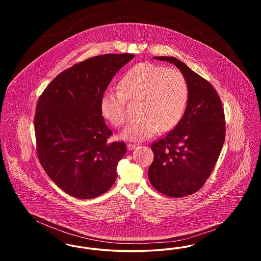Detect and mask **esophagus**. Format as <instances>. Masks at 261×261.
<instances>
[{"label": "esophagus", "instance_id": "34e87169", "mask_svg": "<svg viewBox=\"0 0 261 261\" xmlns=\"http://www.w3.org/2000/svg\"><path fill=\"white\" fill-rule=\"evenodd\" d=\"M127 148L129 150H133V149H136L137 145H135V144H127Z\"/></svg>", "mask_w": 261, "mask_h": 261}]
</instances>
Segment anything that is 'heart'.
<instances>
[{
  "mask_svg": "<svg viewBox=\"0 0 261 261\" xmlns=\"http://www.w3.org/2000/svg\"><path fill=\"white\" fill-rule=\"evenodd\" d=\"M190 89L185 75L176 68L151 62H138L121 75L118 90H107L100 98L102 116L115 127L126 121V100L138 101L139 118L130 122L121 138L141 142L158 130L169 131L186 112Z\"/></svg>",
  "mask_w": 261,
  "mask_h": 261,
  "instance_id": "heart-1",
  "label": "heart"
}]
</instances>
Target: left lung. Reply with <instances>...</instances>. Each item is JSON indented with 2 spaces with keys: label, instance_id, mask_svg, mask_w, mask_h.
Instances as JSON below:
<instances>
[{
  "label": "left lung",
  "instance_id": "obj_1",
  "mask_svg": "<svg viewBox=\"0 0 261 261\" xmlns=\"http://www.w3.org/2000/svg\"><path fill=\"white\" fill-rule=\"evenodd\" d=\"M154 59L173 63L185 75L190 98L179 123L151 144L149 182L163 195L182 198L199 191L216 164L226 134L223 107L211 83L184 62L173 57Z\"/></svg>",
  "mask_w": 261,
  "mask_h": 261
}]
</instances>
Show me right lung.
Masks as SVG:
<instances>
[{
    "mask_svg": "<svg viewBox=\"0 0 261 261\" xmlns=\"http://www.w3.org/2000/svg\"><path fill=\"white\" fill-rule=\"evenodd\" d=\"M133 54H107L78 62L58 75L39 97L34 117L42 167L66 194L97 198L115 182L124 142H109L112 130L99 101L112 77Z\"/></svg>",
    "mask_w": 261,
    "mask_h": 261,
    "instance_id": "1",
    "label": "right lung"
}]
</instances>
